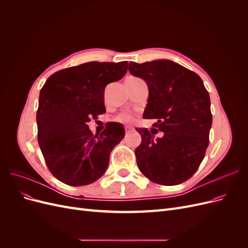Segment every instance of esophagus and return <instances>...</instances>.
<instances>
[{
    "mask_svg": "<svg viewBox=\"0 0 248 248\" xmlns=\"http://www.w3.org/2000/svg\"><path fill=\"white\" fill-rule=\"evenodd\" d=\"M131 130H132V128H130V127H127V128H125V133L129 134L131 132Z\"/></svg>",
    "mask_w": 248,
    "mask_h": 248,
    "instance_id": "obj_1",
    "label": "esophagus"
}]
</instances>
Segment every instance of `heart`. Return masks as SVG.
I'll use <instances>...</instances> for the list:
<instances>
[{"label": "heart", "instance_id": "b5f03b06", "mask_svg": "<svg viewBox=\"0 0 248 248\" xmlns=\"http://www.w3.org/2000/svg\"><path fill=\"white\" fill-rule=\"evenodd\" d=\"M118 121L122 122V123H131L133 121V117L128 114H122L118 117Z\"/></svg>", "mask_w": 248, "mask_h": 248}]
</instances>
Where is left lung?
Instances as JSON below:
<instances>
[{
  "instance_id": "left-lung-1",
  "label": "left lung",
  "mask_w": 248,
  "mask_h": 248,
  "mask_svg": "<svg viewBox=\"0 0 248 248\" xmlns=\"http://www.w3.org/2000/svg\"><path fill=\"white\" fill-rule=\"evenodd\" d=\"M129 72L149 88L145 119H155L157 129L137 128L141 136L136 149L140 170L152 182L177 185L199 169L209 145L212 125L210 97L196 72L170 60L129 63ZM155 130L154 133L153 130Z\"/></svg>"
}]
</instances>
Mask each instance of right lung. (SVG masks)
I'll return each mask as SVG.
<instances>
[{"mask_svg":"<svg viewBox=\"0 0 248 248\" xmlns=\"http://www.w3.org/2000/svg\"><path fill=\"white\" fill-rule=\"evenodd\" d=\"M127 65L73 66L52 74L42 87L36 116L38 142L47 168L61 182L88 185L106 172L110 152L125 136L124 127L111 122L94 136L88 123L106 112L104 89L125 76Z\"/></svg>","mask_w":248,"mask_h":248,"instance_id":"right-lung-1","label":"right lung"}]
</instances>
